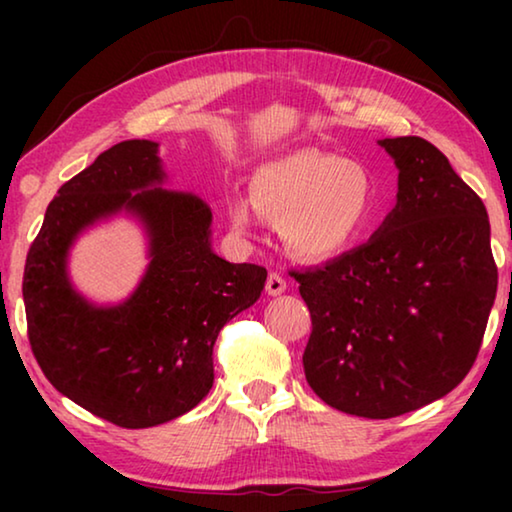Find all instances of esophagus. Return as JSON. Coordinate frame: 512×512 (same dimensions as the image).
<instances>
[{
	"label": "esophagus",
	"mask_w": 512,
	"mask_h": 512,
	"mask_svg": "<svg viewBox=\"0 0 512 512\" xmlns=\"http://www.w3.org/2000/svg\"><path fill=\"white\" fill-rule=\"evenodd\" d=\"M287 291V280L280 273H271L266 277V293L268 296H280Z\"/></svg>",
	"instance_id": "obj_1"
}]
</instances>
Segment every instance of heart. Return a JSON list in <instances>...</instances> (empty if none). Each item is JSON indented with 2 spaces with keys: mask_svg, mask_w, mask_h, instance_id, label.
<instances>
[{
  "mask_svg": "<svg viewBox=\"0 0 512 512\" xmlns=\"http://www.w3.org/2000/svg\"><path fill=\"white\" fill-rule=\"evenodd\" d=\"M250 202L280 225L293 253L327 257L366 235L375 221L377 187L357 160L316 149L293 151L259 164L250 178ZM244 198L230 203V221L248 232L255 213Z\"/></svg>",
  "mask_w": 512,
  "mask_h": 512,
  "instance_id": "1",
  "label": "heart"
}]
</instances>
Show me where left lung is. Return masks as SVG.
Listing matches in <instances>:
<instances>
[{"label": "left lung", "mask_w": 512, "mask_h": 512, "mask_svg": "<svg viewBox=\"0 0 512 512\" xmlns=\"http://www.w3.org/2000/svg\"><path fill=\"white\" fill-rule=\"evenodd\" d=\"M397 203L368 244L291 271L311 314L305 377L325 404L386 420L461 384L497 296L485 205L422 137L379 140Z\"/></svg>", "instance_id": "8db88e82"}]
</instances>
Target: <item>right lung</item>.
I'll list each match as a JSON object with an SVG mask.
<instances>
[{"instance_id": "1", "label": "right lung", "mask_w": 512, "mask_h": 512, "mask_svg": "<svg viewBox=\"0 0 512 512\" xmlns=\"http://www.w3.org/2000/svg\"><path fill=\"white\" fill-rule=\"evenodd\" d=\"M158 144L126 140L76 173L49 203L24 266L29 343L56 391L124 429L192 411L214 381L221 327L255 305L266 268L230 264L212 250V212L201 198L162 189ZM128 211L150 235L134 296L97 308L66 277L73 239L92 222Z\"/></svg>"}]
</instances>
